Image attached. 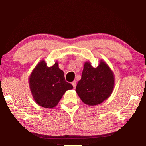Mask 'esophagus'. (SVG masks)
<instances>
[{"label":"esophagus","mask_w":146,"mask_h":146,"mask_svg":"<svg viewBox=\"0 0 146 146\" xmlns=\"http://www.w3.org/2000/svg\"><path fill=\"white\" fill-rule=\"evenodd\" d=\"M72 85L73 86L74 88H76V81H73V82H72Z\"/></svg>","instance_id":"1"}]
</instances>
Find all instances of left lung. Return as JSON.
<instances>
[{"label": "left lung", "instance_id": "1", "mask_svg": "<svg viewBox=\"0 0 146 146\" xmlns=\"http://www.w3.org/2000/svg\"><path fill=\"white\" fill-rule=\"evenodd\" d=\"M114 85V74L105 62L101 60L95 68L90 62H86L76 92L86 104L95 106L110 97Z\"/></svg>", "mask_w": 146, "mask_h": 146}]
</instances>
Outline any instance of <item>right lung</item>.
I'll return each mask as SVG.
<instances>
[{
	"label": "right lung",
	"instance_id": "obj_1",
	"mask_svg": "<svg viewBox=\"0 0 146 146\" xmlns=\"http://www.w3.org/2000/svg\"><path fill=\"white\" fill-rule=\"evenodd\" d=\"M29 85L36 103L46 108H55L66 91L73 88L65 80L57 62L48 67L44 60H41L32 71Z\"/></svg>",
	"mask_w": 146,
	"mask_h": 146
}]
</instances>
